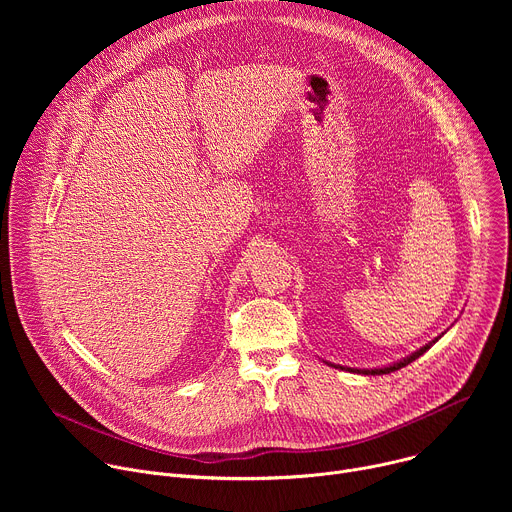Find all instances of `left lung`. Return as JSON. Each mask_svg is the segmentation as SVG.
<instances>
[{
	"label": "left lung",
	"mask_w": 512,
	"mask_h": 512,
	"mask_svg": "<svg viewBox=\"0 0 512 512\" xmlns=\"http://www.w3.org/2000/svg\"><path fill=\"white\" fill-rule=\"evenodd\" d=\"M444 334H440L437 338H433L431 342H427L425 346H421L419 350H415V352H411L409 356H405V358H401V360H397V362H393V364H387V367H379V369H350V367H340V364H332V362H326V364H330V367H334V369H340V371H348V373H356V375H389V373H393V371H399V369H403V367H407L409 362H413L415 358H419L423 352H427L437 340H440Z\"/></svg>",
	"instance_id": "left-lung-1"
}]
</instances>
